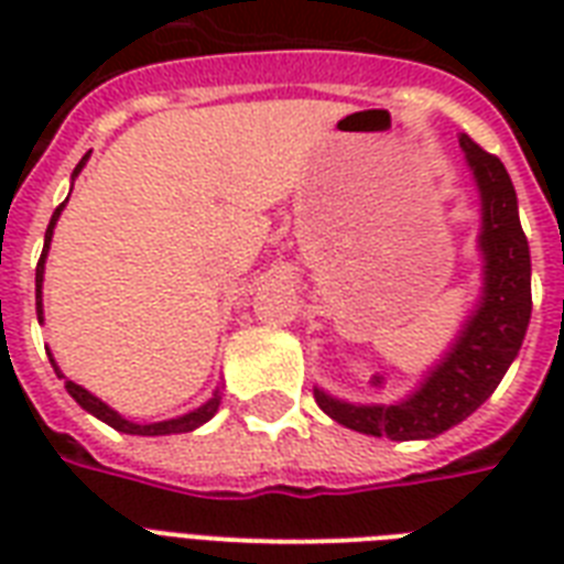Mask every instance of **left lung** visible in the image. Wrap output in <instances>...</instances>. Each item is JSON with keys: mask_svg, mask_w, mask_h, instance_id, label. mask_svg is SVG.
<instances>
[{"mask_svg": "<svg viewBox=\"0 0 564 564\" xmlns=\"http://www.w3.org/2000/svg\"><path fill=\"white\" fill-rule=\"evenodd\" d=\"M465 166L480 195V292L447 351L421 375L410 394L392 403H357L313 386L316 403L343 427L392 442H424L456 427L498 389L533 313L530 246L518 219V195L507 166L459 137Z\"/></svg>", "mask_w": 564, "mask_h": 564, "instance_id": "8db88e82", "label": "left lung"}]
</instances>
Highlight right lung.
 I'll use <instances>...</instances> for the list:
<instances>
[{
    "mask_svg": "<svg viewBox=\"0 0 564 564\" xmlns=\"http://www.w3.org/2000/svg\"><path fill=\"white\" fill-rule=\"evenodd\" d=\"M87 158L90 154H84L82 163L73 170V181L82 175V170L87 166ZM73 193V189H69ZM69 202V198H66ZM66 202L57 207L55 213H52V221H48L46 228V239H43V254H40V263H37V278H34V292H37V322L43 325V274H46V257H48V246H52V234H55V225L57 219H61V213H64ZM48 362H52V369L57 371V377L61 375V366L55 362V354L48 351ZM66 380V377H64ZM66 392L73 394L75 403L82 406V410H87L90 415H96L99 421H105L108 427L119 430V433H128V436H175V433H193V430H198L202 424H207V421L219 412V403H221V386H216L213 389V394L207 398V401L202 403V406H195V410L184 412V415H175V419H163V421H149V424H140V421H131L126 419L122 412H117L113 406H108V403L101 401V398H96L93 392H87L84 386L73 383V380H66Z\"/></svg>",
    "mask_w": 564,
    "mask_h": 564,
    "instance_id": "1",
    "label": "right lung"
}]
</instances>
